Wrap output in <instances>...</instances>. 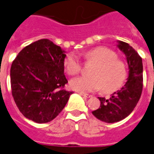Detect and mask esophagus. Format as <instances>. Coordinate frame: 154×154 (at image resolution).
Instances as JSON below:
<instances>
[{
	"instance_id": "1",
	"label": "esophagus",
	"mask_w": 154,
	"mask_h": 154,
	"mask_svg": "<svg viewBox=\"0 0 154 154\" xmlns=\"http://www.w3.org/2000/svg\"><path fill=\"white\" fill-rule=\"evenodd\" d=\"M80 94V95H82V96L84 97H86V98H89V97H90V95L89 94H85V93H84V92H78Z\"/></svg>"
}]
</instances>
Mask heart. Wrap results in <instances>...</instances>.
Instances as JSON below:
<instances>
[{
  "mask_svg": "<svg viewBox=\"0 0 154 154\" xmlns=\"http://www.w3.org/2000/svg\"><path fill=\"white\" fill-rule=\"evenodd\" d=\"M86 65H94L89 69L90 75L72 79V89L81 92H93L98 89L104 94L117 91L128 78L127 65L118 58L114 51L104 46L95 47L84 54ZM64 67L71 76L82 71V63L75 53H69L64 59Z\"/></svg>",
  "mask_w": 154,
  "mask_h": 154,
  "instance_id": "1",
  "label": "heart"
}]
</instances>
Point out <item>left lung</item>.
<instances>
[{
    "mask_svg": "<svg viewBox=\"0 0 154 154\" xmlns=\"http://www.w3.org/2000/svg\"><path fill=\"white\" fill-rule=\"evenodd\" d=\"M119 48L127 57L129 75L124 86L109 98H101L99 109L93 111L95 117L106 123H115L131 114L141 97L143 90V62L141 56L129 45L119 41Z\"/></svg>",
    "mask_w": 154,
    "mask_h": 154,
    "instance_id": "1",
    "label": "left lung"
}]
</instances>
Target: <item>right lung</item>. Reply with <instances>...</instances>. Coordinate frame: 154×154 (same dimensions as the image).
Instances as JSON below:
<instances>
[{
    "mask_svg": "<svg viewBox=\"0 0 154 154\" xmlns=\"http://www.w3.org/2000/svg\"><path fill=\"white\" fill-rule=\"evenodd\" d=\"M65 54L48 39L27 45L11 67V94L20 112L39 124L53 120L73 92L65 90Z\"/></svg>",
    "mask_w": 154,
    "mask_h": 154,
    "instance_id": "right-lung-1",
    "label": "right lung"
}]
</instances>
